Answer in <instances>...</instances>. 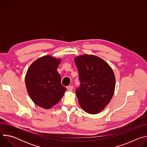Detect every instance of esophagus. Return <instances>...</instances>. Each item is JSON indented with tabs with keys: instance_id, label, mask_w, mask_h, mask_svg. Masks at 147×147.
<instances>
[{
	"instance_id": "1",
	"label": "esophagus",
	"mask_w": 147,
	"mask_h": 147,
	"mask_svg": "<svg viewBox=\"0 0 147 147\" xmlns=\"http://www.w3.org/2000/svg\"><path fill=\"white\" fill-rule=\"evenodd\" d=\"M67 90H68L69 91H71L73 90V86H68V87H67Z\"/></svg>"
}]
</instances>
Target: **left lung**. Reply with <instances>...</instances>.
I'll use <instances>...</instances> for the list:
<instances>
[{"instance_id": "1", "label": "left lung", "mask_w": 147, "mask_h": 147, "mask_svg": "<svg viewBox=\"0 0 147 147\" xmlns=\"http://www.w3.org/2000/svg\"><path fill=\"white\" fill-rule=\"evenodd\" d=\"M80 81L76 94L81 108L90 114L101 112L111 101L115 88L112 68L101 58L84 55L74 59Z\"/></svg>"}]
</instances>
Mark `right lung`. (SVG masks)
I'll return each instance as SVG.
<instances>
[{
  "mask_svg": "<svg viewBox=\"0 0 147 147\" xmlns=\"http://www.w3.org/2000/svg\"><path fill=\"white\" fill-rule=\"evenodd\" d=\"M60 61L49 55L41 57L32 63L26 73V86L30 98L44 109L57 103L66 91L57 71Z\"/></svg>",
  "mask_w": 147,
  "mask_h": 147,
  "instance_id": "add662e5",
  "label": "right lung"
}]
</instances>
